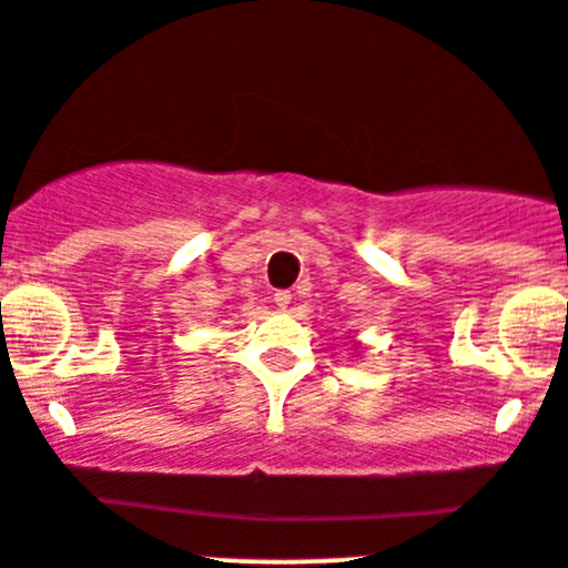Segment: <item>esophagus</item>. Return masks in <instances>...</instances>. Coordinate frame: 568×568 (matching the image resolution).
Masks as SVG:
<instances>
[{
	"mask_svg": "<svg viewBox=\"0 0 568 568\" xmlns=\"http://www.w3.org/2000/svg\"><path fill=\"white\" fill-rule=\"evenodd\" d=\"M274 305H277V308H288L291 305V291H277V294H274Z\"/></svg>",
	"mask_w": 568,
	"mask_h": 568,
	"instance_id": "esophagus-1",
	"label": "esophagus"
}]
</instances>
